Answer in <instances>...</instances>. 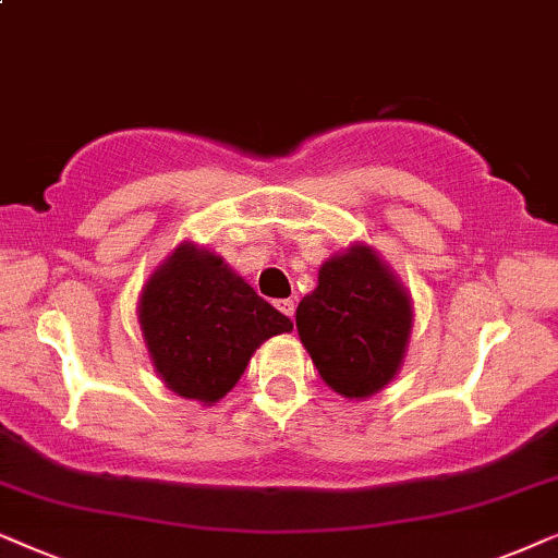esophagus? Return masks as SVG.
Instances as JSON below:
<instances>
[{
    "instance_id": "1",
    "label": "esophagus",
    "mask_w": 558,
    "mask_h": 558,
    "mask_svg": "<svg viewBox=\"0 0 558 558\" xmlns=\"http://www.w3.org/2000/svg\"><path fill=\"white\" fill-rule=\"evenodd\" d=\"M275 306H278L280 314H286V316L293 318V314H295V303H293L291 299H280L278 303H275Z\"/></svg>"
}]
</instances>
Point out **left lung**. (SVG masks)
I'll use <instances>...</instances> for the list:
<instances>
[{"label":"left lung","mask_w":558,"mask_h":558,"mask_svg":"<svg viewBox=\"0 0 558 558\" xmlns=\"http://www.w3.org/2000/svg\"><path fill=\"white\" fill-rule=\"evenodd\" d=\"M295 326L322 380L344 398L380 392L403 365L413 303L367 244H352L318 267Z\"/></svg>","instance_id":"left-lung-1"}]
</instances>
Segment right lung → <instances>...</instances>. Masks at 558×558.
Listing matches in <instances>:
<instances>
[{
  "mask_svg": "<svg viewBox=\"0 0 558 558\" xmlns=\"http://www.w3.org/2000/svg\"><path fill=\"white\" fill-rule=\"evenodd\" d=\"M140 329L162 383L211 405L234 388L255 349L293 322L219 255L183 242L145 283Z\"/></svg>",
  "mask_w": 558,
  "mask_h": 558,
  "instance_id": "obj_1",
  "label": "right lung"
}]
</instances>
